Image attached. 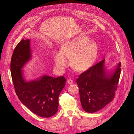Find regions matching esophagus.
I'll list each match as a JSON object with an SVG mask.
<instances>
[{
    "instance_id": "1",
    "label": "esophagus",
    "mask_w": 134,
    "mask_h": 134,
    "mask_svg": "<svg viewBox=\"0 0 134 134\" xmlns=\"http://www.w3.org/2000/svg\"><path fill=\"white\" fill-rule=\"evenodd\" d=\"M67 82L69 84H72L73 83V81L72 80H71V79H69V80H67Z\"/></svg>"
}]
</instances>
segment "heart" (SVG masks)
I'll use <instances>...</instances> for the list:
<instances>
[{
  "label": "heart",
  "instance_id": "b5f03b06",
  "mask_svg": "<svg viewBox=\"0 0 134 134\" xmlns=\"http://www.w3.org/2000/svg\"><path fill=\"white\" fill-rule=\"evenodd\" d=\"M87 36H80L69 40L64 43L61 51H56L53 54V60L56 70L63 72L71 59L72 68L77 72H85L88 70L95 62L98 48L96 43L90 42Z\"/></svg>",
  "mask_w": 134,
  "mask_h": 134
}]
</instances>
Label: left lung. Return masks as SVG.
<instances>
[{
	"mask_svg": "<svg viewBox=\"0 0 134 134\" xmlns=\"http://www.w3.org/2000/svg\"><path fill=\"white\" fill-rule=\"evenodd\" d=\"M105 59L81 73L77 80L83 110L95 113L105 107L114 98L121 72V63L112 72L104 66Z\"/></svg>",
	"mask_w": 134,
	"mask_h": 134,
	"instance_id": "8db88e82",
	"label": "left lung"
}]
</instances>
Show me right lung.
<instances>
[{
    "label": "right lung",
    "instance_id": "1",
    "mask_svg": "<svg viewBox=\"0 0 134 134\" xmlns=\"http://www.w3.org/2000/svg\"><path fill=\"white\" fill-rule=\"evenodd\" d=\"M29 39H23L15 48L11 59L12 80L19 100L30 110L42 118H49L57 113L58 97L66 83L63 76H43L25 81L22 68L31 58Z\"/></svg>",
    "mask_w": 134,
    "mask_h": 134
}]
</instances>
